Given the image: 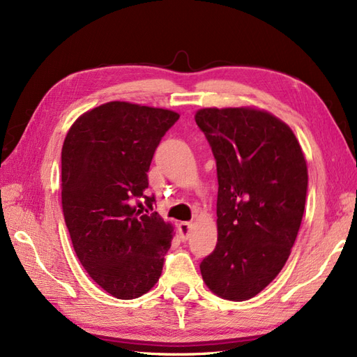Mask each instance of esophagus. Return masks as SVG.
<instances>
[{
	"label": "esophagus",
	"instance_id": "34e87169",
	"mask_svg": "<svg viewBox=\"0 0 357 357\" xmlns=\"http://www.w3.org/2000/svg\"><path fill=\"white\" fill-rule=\"evenodd\" d=\"M192 229V223L190 222H180L178 223V232L183 241H186L189 238V232Z\"/></svg>",
	"mask_w": 357,
	"mask_h": 357
}]
</instances>
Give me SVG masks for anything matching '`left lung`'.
Returning <instances> with one entry per match:
<instances>
[{
	"mask_svg": "<svg viewBox=\"0 0 357 357\" xmlns=\"http://www.w3.org/2000/svg\"><path fill=\"white\" fill-rule=\"evenodd\" d=\"M197 125L218 168V244L201 262L205 284L250 299L282 271L305 208L307 162L291 129L264 110L202 109Z\"/></svg>",
	"mask_w": 357,
	"mask_h": 357,
	"instance_id": "left-lung-1",
	"label": "left lung"
}]
</instances>
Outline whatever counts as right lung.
I'll use <instances>...</instances> for the list:
<instances>
[{
	"label": "right lung",
	"instance_id": "1",
	"mask_svg": "<svg viewBox=\"0 0 357 357\" xmlns=\"http://www.w3.org/2000/svg\"><path fill=\"white\" fill-rule=\"evenodd\" d=\"M178 114L113 101L82 114L62 146V210L74 252L93 282L134 299L162 274L172 226L147 197V172ZM132 200L137 201L134 206Z\"/></svg>",
	"mask_w": 357,
	"mask_h": 357
}]
</instances>
